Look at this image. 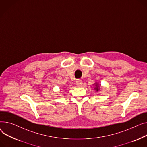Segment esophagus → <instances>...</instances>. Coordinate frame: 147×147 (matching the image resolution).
<instances>
[{
    "mask_svg": "<svg viewBox=\"0 0 147 147\" xmlns=\"http://www.w3.org/2000/svg\"><path fill=\"white\" fill-rule=\"evenodd\" d=\"M76 84L77 86H78V87H81L82 85V80H77L76 82Z\"/></svg>",
    "mask_w": 147,
    "mask_h": 147,
    "instance_id": "34e87169",
    "label": "esophagus"
}]
</instances>
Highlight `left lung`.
Instances as JSON below:
<instances>
[{"instance_id":"1","label":"left lung","mask_w":147,"mask_h":147,"mask_svg":"<svg viewBox=\"0 0 147 147\" xmlns=\"http://www.w3.org/2000/svg\"><path fill=\"white\" fill-rule=\"evenodd\" d=\"M94 85H96V87H95V90H96L97 91L99 90V84L97 82H96Z\"/></svg>"}]
</instances>
